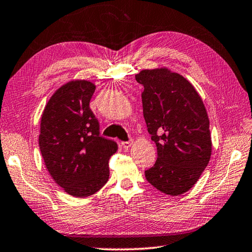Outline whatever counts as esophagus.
Here are the masks:
<instances>
[{"mask_svg":"<svg viewBox=\"0 0 252 252\" xmlns=\"http://www.w3.org/2000/svg\"><path fill=\"white\" fill-rule=\"evenodd\" d=\"M121 145H122L123 148H125V149H127V148H130L131 145H132V141H131V140H129V141H122Z\"/></svg>","mask_w":252,"mask_h":252,"instance_id":"34e87169","label":"esophagus"}]
</instances>
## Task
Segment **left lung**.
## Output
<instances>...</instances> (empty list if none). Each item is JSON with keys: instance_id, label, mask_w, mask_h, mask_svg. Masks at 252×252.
Instances as JSON below:
<instances>
[{"instance_id": "8db88e82", "label": "left lung", "mask_w": 252, "mask_h": 252, "mask_svg": "<svg viewBox=\"0 0 252 252\" xmlns=\"http://www.w3.org/2000/svg\"><path fill=\"white\" fill-rule=\"evenodd\" d=\"M143 86L142 107L148 132L157 146V160L145 170L148 183L162 193L184 194L210 161V121L193 85L168 69L135 75Z\"/></svg>"}]
</instances>
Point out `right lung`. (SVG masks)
I'll use <instances>...</instances> for the list:
<instances>
[{
    "label": "right lung",
    "instance_id": "add662e5",
    "mask_svg": "<svg viewBox=\"0 0 252 252\" xmlns=\"http://www.w3.org/2000/svg\"><path fill=\"white\" fill-rule=\"evenodd\" d=\"M95 85L75 81L62 86L43 110L39 147L54 181L71 196L86 197L105 185L109 159L118 143L101 135L90 107Z\"/></svg>",
    "mask_w": 252,
    "mask_h": 252
}]
</instances>
